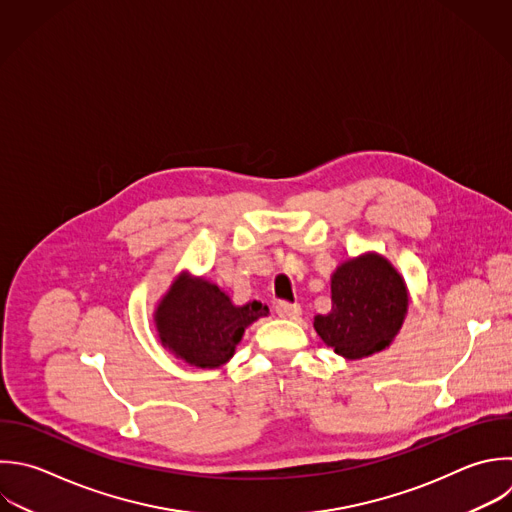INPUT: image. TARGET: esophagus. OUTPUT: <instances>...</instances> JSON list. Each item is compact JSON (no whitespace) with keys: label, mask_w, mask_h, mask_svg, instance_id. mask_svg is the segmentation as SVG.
I'll return each instance as SVG.
<instances>
[{"label":"esophagus","mask_w":512,"mask_h":512,"mask_svg":"<svg viewBox=\"0 0 512 512\" xmlns=\"http://www.w3.org/2000/svg\"><path fill=\"white\" fill-rule=\"evenodd\" d=\"M276 314L280 318H288V320H296L302 314V308L298 304H290V302H278L276 304Z\"/></svg>","instance_id":"1"}]
</instances>
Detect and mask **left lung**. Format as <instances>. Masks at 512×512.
<instances>
[{
	"instance_id": "8db88e82",
	"label": "left lung",
	"mask_w": 512,
	"mask_h": 512,
	"mask_svg": "<svg viewBox=\"0 0 512 512\" xmlns=\"http://www.w3.org/2000/svg\"><path fill=\"white\" fill-rule=\"evenodd\" d=\"M332 310L314 316L322 342L346 360H360L392 344L410 294L402 274L378 252L344 260L330 278Z\"/></svg>"
}]
</instances>
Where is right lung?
<instances>
[{"label":"right lung","instance_id":"right-lung-1","mask_svg":"<svg viewBox=\"0 0 512 512\" xmlns=\"http://www.w3.org/2000/svg\"><path fill=\"white\" fill-rule=\"evenodd\" d=\"M258 300L234 304L214 282L182 270L158 300L154 328L160 344L196 368H220L236 352L246 328L268 316Z\"/></svg>","mask_w":512,"mask_h":512}]
</instances>
